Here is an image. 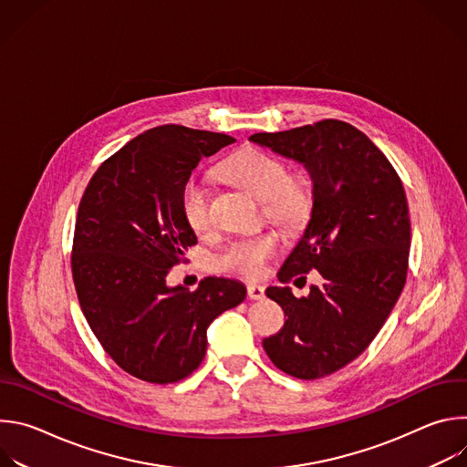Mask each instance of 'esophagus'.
I'll return each mask as SVG.
<instances>
[{"label": "esophagus", "instance_id": "esophagus-1", "mask_svg": "<svg viewBox=\"0 0 467 467\" xmlns=\"http://www.w3.org/2000/svg\"><path fill=\"white\" fill-rule=\"evenodd\" d=\"M247 297L253 299V301H260L265 297L264 294V286H258V285H247Z\"/></svg>", "mask_w": 467, "mask_h": 467}]
</instances>
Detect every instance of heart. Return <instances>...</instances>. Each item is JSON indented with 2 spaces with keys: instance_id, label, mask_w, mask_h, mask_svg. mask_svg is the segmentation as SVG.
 I'll list each match as a JSON object with an SVG mask.
<instances>
[{
  "instance_id": "obj_1",
  "label": "heart",
  "mask_w": 467,
  "mask_h": 467,
  "mask_svg": "<svg viewBox=\"0 0 467 467\" xmlns=\"http://www.w3.org/2000/svg\"><path fill=\"white\" fill-rule=\"evenodd\" d=\"M218 173L222 179L258 197L264 216L285 231H296L310 218L314 197L308 181L303 175L286 173V164L272 153L251 146L242 148L218 166ZM179 205L186 225L193 233L205 234L213 229L211 195L203 182L197 179L186 181ZM279 245L281 238L275 231H260L231 242L218 254L216 265L222 272L258 279Z\"/></svg>"
}]
</instances>
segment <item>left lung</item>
Instances as JSON below:
<instances>
[{
	"instance_id": "8db88e82",
	"label": "left lung",
	"mask_w": 467,
	"mask_h": 467,
	"mask_svg": "<svg viewBox=\"0 0 467 467\" xmlns=\"http://www.w3.org/2000/svg\"><path fill=\"white\" fill-rule=\"evenodd\" d=\"M249 140L301 162L312 179L310 222L277 277L297 283L317 270L323 285L301 299L288 286L265 290L286 321L262 346L281 371L321 379L373 342L403 292L410 249L405 188L384 153L340 119Z\"/></svg>"
}]
</instances>
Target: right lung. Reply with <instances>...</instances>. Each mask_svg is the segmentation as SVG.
<instances>
[{
  "label": "right lung",
  "instance_id": "1",
  "mask_svg": "<svg viewBox=\"0 0 467 467\" xmlns=\"http://www.w3.org/2000/svg\"><path fill=\"white\" fill-rule=\"evenodd\" d=\"M234 139L161 125L127 142L92 175L78 211L72 275L81 310L129 375L177 382L205 358L207 328L245 299L233 279L207 277L197 290L166 275L197 244L179 197L192 170Z\"/></svg>",
  "mask_w": 467,
  "mask_h": 467
}]
</instances>
